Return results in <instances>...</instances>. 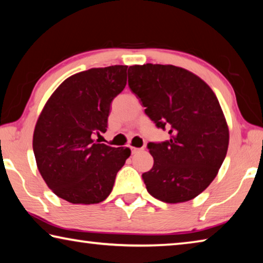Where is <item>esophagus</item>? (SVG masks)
Listing matches in <instances>:
<instances>
[{"label": "esophagus", "mask_w": 263, "mask_h": 263, "mask_svg": "<svg viewBox=\"0 0 263 263\" xmlns=\"http://www.w3.org/2000/svg\"><path fill=\"white\" fill-rule=\"evenodd\" d=\"M140 151H142V148H138V147H131V152L132 154H136L138 152H140Z\"/></svg>", "instance_id": "obj_1"}]
</instances>
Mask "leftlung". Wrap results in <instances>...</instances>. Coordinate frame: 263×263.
<instances>
[{
  "label": "left lung",
  "instance_id": "obj_1",
  "mask_svg": "<svg viewBox=\"0 0 263 263\" xmlns=\"http://www.w3.org/2000/svg\"><path fill=\"white\" fill-rule=\"evenodd\" d=\"M128 87L169 139L148 142L153 167L142 174L146 189L166 203L195 198L215 179L229 147V127L215 92L184 68L135 65Z\"/></svg>",
  "mask_w": 263,
  "mask_h": 263
}]
</instances>
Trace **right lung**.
<instances>
[{"mask_svg": "<svg viewBox=\"0 0 263 263\" xmlns=\"http://www.w3.org/2000/svg\"><path fill=\"white\" fill-rule=\"evenodd\" d=\"M127 66L91 68L66 79L48 99L33 132L39 173L58 197L96 204L108 197L131 151L94 141L108 127L111 102L126 86Z\"/></svg>", "mask_w": 263, "mask_h": 263, "instance_id": "1", "label": "right lung"}]
</instances>
